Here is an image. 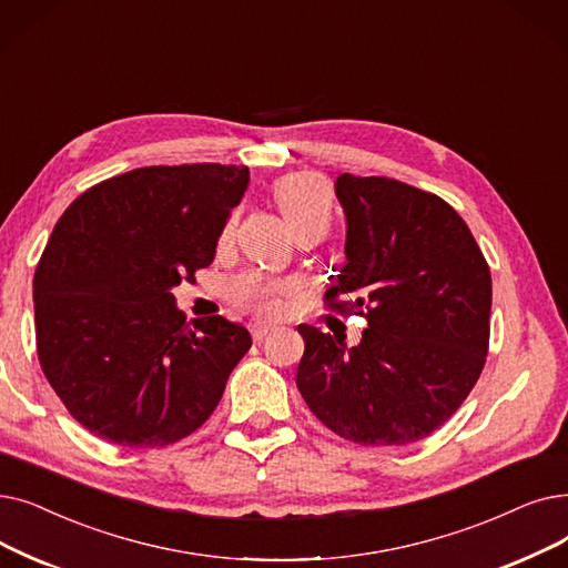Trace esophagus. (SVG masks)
I'll use <instances>...</instances> for the list:
<instances>
[{
    "label": "esophagus",
    "instance_id": "1",
    "mask_svg": "<svg viewBox=\"0 0 568 568\" xmlns=\"http://www.w3.org/2000/svg\"><path fill=\"white\" fill-rule=\"evenodd\" d=\"M271 329H274V325H271V323H260V320L251 325V334H253L255 341H262Z\"/></svg>",
    "mask_w": 568,
    "mask_h": 568
}]
</instances>
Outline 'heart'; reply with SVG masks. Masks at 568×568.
<instances>
[{
  "instance_id": "heart-1",
  "label": "heart",
  "mask_w": 568,
  "mask_h": 568,
  "mask_svg": "<svg viewBox=\"0 0 568 568\" xmlns=\"http://www.w3.org/2000/svg\"><path fill=\"white\" fill-rule=\"evenodd\" d=\"M274 200L285 217L292 234L320 232L325 234L332 217V192L327 183L315 174H290L274 185ZM234 217L223 230V241L232 236ZM287 290L285 283L271 281L257 274L239 276L232 285L236 302L257 308L262 313H274L281 306V294Z\"/></svg>"
}]
</instances>
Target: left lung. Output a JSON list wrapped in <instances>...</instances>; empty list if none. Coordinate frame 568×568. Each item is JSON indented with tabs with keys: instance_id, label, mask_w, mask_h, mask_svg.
Wrapping results in <instances>:
<instances>
[{
	"instance_id": "8db88e82",
	"label": "left lung",
	"mask_w": 568,
	"mask_h": 568,
	"mask_svg": "<svg viewBox=\"0 0 568 568\" xmlns=\"http://www.w3.org/2000/svg\"><path fill=\"white\" fill-rule=\"evenodd\" d=\"M345 264L325 300L366 317L362 341L300 325L297 387L338 436L406 446L450 420L474 389L489 343V266L457 211L383 176L341 174ZM348 293L351 303H336Z\"/></svg>"
}]
</instances>
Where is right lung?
Returning <instances> with one entry per match:
<instances>
[{
  "label": "right lung",
  "mask_w": 568,
  "mask_h": 568,
  "mask_svg": "<svg viewBox=\"0 0 568 568\" xmlns=\"http://www.w3.org/2000/svg\"><path fill=\"white\" fill-rule=\"evenodd\" d=\"M248 166H143L85 190L34 274L48 383L94 436L162 448L202 427L253 345L223 315L192 323L171 294L215 257Z\"/></svg>",
  "instance_id": "1"
}]
</instances>
